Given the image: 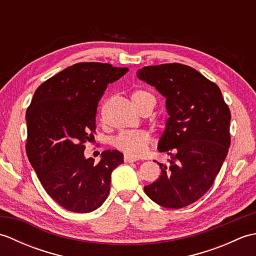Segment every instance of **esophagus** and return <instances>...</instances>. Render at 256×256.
Here are the masks:
<instances>
[{
	"mask_svg": "<svg viewBox=\"0 0 256 256\" xmlns=\"http://www.w3.org/2000/svg\"><path fill=\"white\" fill-rule=\"evenodd\" d=\"M138 158H135V157H132V156H128V155H125L124 156V162H136Z\"/></svg>",
	"mask_w": 256,
	"mask_h": 256,
	"instance_id": "1",
	"label": "esophagus"
}]
</instances>
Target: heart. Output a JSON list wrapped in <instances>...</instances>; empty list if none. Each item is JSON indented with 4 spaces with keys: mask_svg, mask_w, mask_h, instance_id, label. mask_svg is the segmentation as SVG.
I'll return each instance as SVG.
<instances>
[{
    "mask_svg": "<svg viewBox=\"0 0 256 256\" xmlns=\"http://www.w3.org/2000/svg\"><path fill=\"white\" fill-rule=\"evenodd\" d=\"M150 94L143 90L134 91L131 98L136 106L140 101H142L145 98L150 96ZM152 142L150 135L145 131H130L123 132L118 134L116 138L113 140V145L120 150H122L128 156L140 157L144 155L148 150V146Z\"/></svg>",
    "mask_w": 256,
    "mask_h": 256,
    "instance_id": "1",
    "label": "heart"
}]
</instances>
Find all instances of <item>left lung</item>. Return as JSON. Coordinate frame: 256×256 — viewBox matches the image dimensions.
Wrapping results in <instances>:
<instances>
[{
  "mask_svg": "<svg viewBox=\"0 0 256 256\" xmlns=\"http://www.w3.org/2000/svg\"><path fill=\"white\" fill-rule=\"evenodd\" d=\"M138 78L166 98L170 116L157 148L170 160L158 162L162 175L144 192L165 208H184L208 192L221 170L231 143L230 108L219 86L186 64L148 66Z\"/></svg>",
  "mask_w": 256,
  "mask_h": 256,
  "instance_id": "1",
  "label": "left lung"
}]
</instances>
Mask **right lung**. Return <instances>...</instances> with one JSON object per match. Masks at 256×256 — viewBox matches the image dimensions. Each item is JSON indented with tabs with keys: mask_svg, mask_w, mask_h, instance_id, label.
I'll use <instances>...</instances> for the list:
<instances>
[{
	"mask_svg": "<svg viewBox=\"0 0 256 256\" xmlns=\"http://www.w3.org/2000/svg\"><path fill=\"white\" fill-rule=\"evenodd\" d=\"M128 68L74 64L35 91L26 112V153L46 192L64 209L91 212L110 192L111 174L123 162L118 150H104L99 162L84 157L94 138L98 103L108 84Z\"/></svg>",
	"mask_w": 256,
	"mask_h": 256,
	"instance_id": "obj_1",
	"label": "right lung"
}]
</instances>
